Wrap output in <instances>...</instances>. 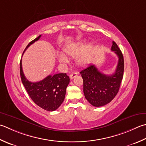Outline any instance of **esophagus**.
I'll return each mask as SVG.
<instances>
[{
    "instance_id": "34e87169",
    "label": "esophagus",
    "mask_w": 146,
    "mask_h": 146,
    "mask_svg": "<svg viewBox=\"0 0 146 146\" xmlns=\"http://www.w3.org/2000/svg\"><path fill=\"white\" fill-rule=\"evenodd\" d=\"M77 75H78V73H77L76 72H74V73H72L70 75V78H71V79H73L74 78H75V76H77Z\"/></svg>"
}]
</instances>
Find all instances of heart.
Returning a JSON list of instances; mask_svg holds the SVG:
<instances>
[{"label":"heart","mask_w":146,"mask_h":146,"mask_svg":"<svg viewBox=\"0 0 146 146\" xmlns=\"http://www.w3.org/2000/svg\"><path fill=\"white\" fill-rule=\"evenodd\" d=\"M85 43L80 42L77 44L71 45L65 48L64 52L66 55L71 57H76V62L79 66H84L88 63L92 56L93 47L88 45L85 47ZM64 54H59L58 55L59 61L62 64H66L68 62V59Z\"/></svg>","instance_id":"heart-1"}]
</instances>
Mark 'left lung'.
I'll return each instance as SVG.
<instances>
[{
  "label": "left lung",
  "mask_w": 146,
  "mask_h": 146,
  "mask_svg": "<svg viewBox=\"0 0 146 146\" xmlns=\"http://www.w3.org/2000/svg\"><path fill=\"white\" fill-rule=\"evenodd\" d=\"M111 50L118 58L115 72L105 75L94 64H89L80 73L84 80V93L85 98L92 106L100 107L110 102L119 91L124 71V59L121 51L115 42Z\"/></svg>",
  "instance_id": "8db88e82"
}]
</instances>
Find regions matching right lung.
Here are the masks:
<instances>
[{
	"mask_svg": "<svg viewBox=\"0 0 146 146\" xmlns=\"http://www.w3.org/2000/svg\"><path fill=\"white\" fill-rule=\"evenodd\" d=\"M41 35L30 42L25 51L34 42L38 40ZM24 51V52H25ZM20 76L21 82L28 95L35 103L42 109L48 111L56 110L64 101L66 88L70 78L66 73H58L48 75L41 81L31 82L26 78L20 61Z\"/></svg>",
	"mask_w": 146,
	"mask_h": 146,
	"instance_id": "obj_1",
	"label": "right lung"
}]
</instances>
